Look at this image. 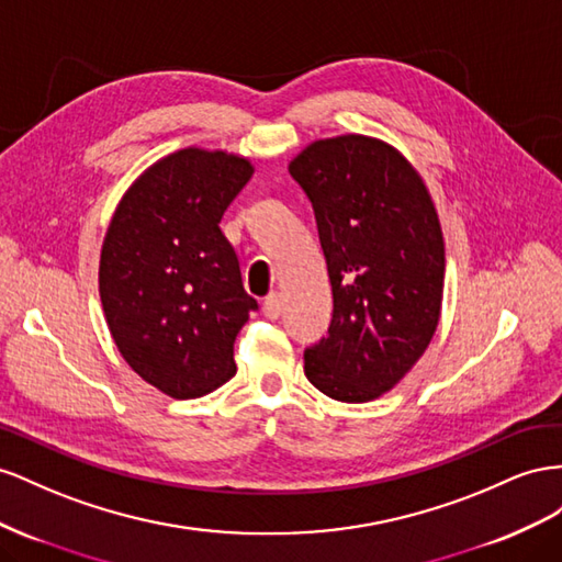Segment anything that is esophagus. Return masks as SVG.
I'll use <instances>...</instances> for the list:
<instances>
[{"instance_id": "34e87169", "label": "esophagus", "mask_w": 562, "mask_h": 562, "mask_svg": "<svg viewBox=\"0 0 562 562\" xmlns=\"http://www.w3.org/2000/svg\"><path fill=\"white\" fill-rule=\"evenodd\" d=\"M282 313V301H280V294L278 292H270L266 299H263V315L268 319H278Z\"/></svg>"}]
</instances>
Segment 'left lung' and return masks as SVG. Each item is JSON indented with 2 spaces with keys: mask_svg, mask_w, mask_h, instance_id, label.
<instances>
[{
  "mask_svg": "<svg viewBox=\"0 0 562 562\" xmlns=\"http://www.w3.org/2000/svg\"><path fill=\"white\" fill-rule=\"evenodd\" d=\"M290 173L306 192L331 282L327 336L303 372L341 403L391 391L436 334L445 243L428 188L403 153L346 134L303 148Z\"/></svg>",
  "mask_w": 562,
  "mask_h": 562,
  "instance_id": "left-lung-1",
  "label": "left lung"
}]
</instances>
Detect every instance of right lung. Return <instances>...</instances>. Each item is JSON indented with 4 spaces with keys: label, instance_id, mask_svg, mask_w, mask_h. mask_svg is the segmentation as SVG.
<instances>
[{
    "label": "right lung",
    "instance_id": "1",
    "mask_svg": "<svg viewBox=\"0 0 562 562\" xmlns=\"http://www.w3.org/2000/svg\"><path fill=\"white\" fill-rule=\"evenodd\" d=\"M247 157L183 148L143 171L108 226L99 292L126 364L188 400L235 376L233 344L259 308L221 218L251 179Z\"/></svg>",
    "mask_w": 562,
    "mask_h": 562
}]
</instances>
